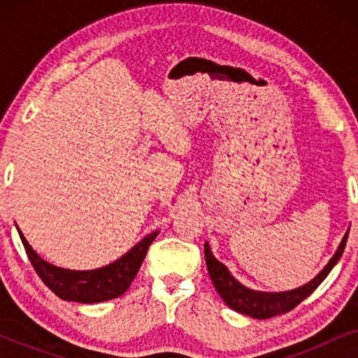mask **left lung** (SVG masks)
Returning <instances> with one entry per match:
<instances>
[{
  "mask_svg": "<svg viewBox=\"0 0 358 358\" xmlns=\"http://www.w3.org/2000/svg\"><path fill=\"white\" fill-rule=\"evenodd\" d=\"M347 238H349V229L342 238V241L334 252V256L331 257V261L326 264L324 268L317 273V275L310 280L305 285L293 288V290L287 292H257L252 288L244 287L243 283H239L236 278L231 275V272L228 271V267L218 261L213 256V252L210 251L208 243H205V262H207V268L212 278L215 288L220 293V296L223 298V301L231 308V310L243 313L256 320H267V317L283 315L293 310L296 305L311 295L317 287L321 285V282L327 277V273L332 271V267L339 262L345 249Z\"/></svg>",
  "mask_w": 358,
  "mask_h": 358,
  "instance_id": "obj_1",
  "label": "left lung"
}]
</instances>
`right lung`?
I'll return each instance as SVG.
<instances>
[{"mask_svg": "<svg viewBox=\"0 0 358 358\" xmlns=\"http://www.w3.org/2000/svg\"><path fill=\"white\" fill-rule=\"evenodd\" d=\"M17 233L21 236L34 271L58 298L76 303H99L124 295L129 290L130 283L134 282L135 275L140 271L141 262L148 252L150 244L155 241L159 231L146 234L140 243H136L120 259L110 262L109 266L94 268V271H70V268L53 266V264L43 261L34 251L19 228Z\"/></svg>", "mask_w": 358, "mask_h": 358, "instance_id": "obj_1", "label": "right lung"}]
</instances>
